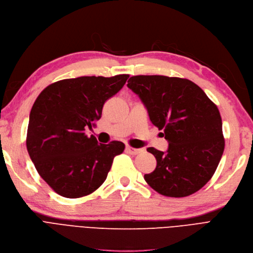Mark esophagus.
<instances>
[{
  "instance_id": "obj_1",
  "label": "esophagus",
  "mask_w": 253,
  "mask_h": 253,
  "mask_svg": "<svg viewBox=\"0 0 253 253\" xmlns=\"http://www.w3.org/2000/svg\"><path fill=\"white\" fill-rule=\"evenodd\" d=\"M126 150L129 155H138L143 152V149H135V147H132V146H127Z\"/></svg>"
}]
</instances>
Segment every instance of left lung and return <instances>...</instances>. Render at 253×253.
Wrapping results in <instances>:
<instances>
[{
	"mask_svg": "<svg viewBox=\"0 0 253 253\" xmlns=\"http://www.w3.org/2000/svg\"><path fill=\"white\" fill-rule=\"evenodd\" d=\"M149 113L152 124L163 129L167 152L149 147L157 160L144 175L163 196L193 195L211 179L224 152L222 118L215 104L195 83L185 78L137 75L127 81Z\"/></svg>",
	"mask_w": 253,
	"mask_h": 253,
	"instance_id": "1",
	"label": "left lung"
}]
</instances>
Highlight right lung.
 Instances as JSON below:
<instances>
[{
    "label": "right lung",
    "mask_w": 253,
    "mask_h": 253,
    "mask_svg": "<svg viewBox=\"0 0 253 253\" xmlns=\"http://www.w3.org/2000/svg\"><path fill=\"white\" fill-rule=\"evenodd\" d=\"M128 74L82 76L51 84L34 101L27 129L28 154L55 193L81 198L96 190L125 150L120 141L98 143L85 129L95 126L103 104L125 85Z\"/></svg>",
    "instance_id": "right-lung-1"
}]
</instances>
